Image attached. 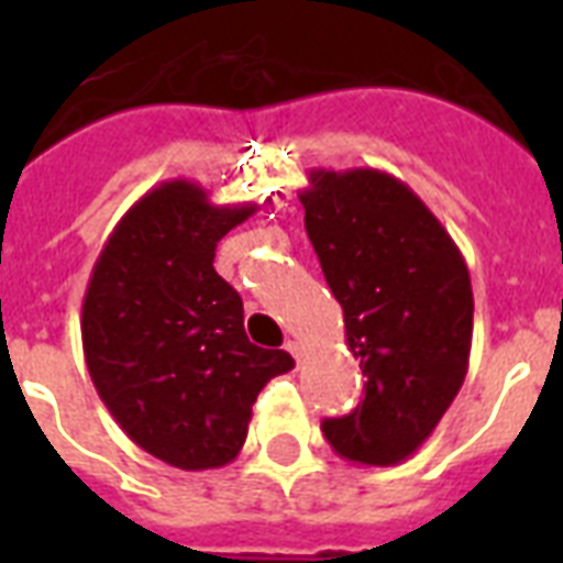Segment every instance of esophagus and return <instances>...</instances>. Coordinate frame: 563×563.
<instances>
[{
  "mask_svg": "<svg viewBox=\"0 0 563 563\" xmlns=\"http://www.w3.org/2000/svg\"><path fill=\"white\" fill-rule=\"evenodd\" d=\"M286 351L291 353V356H295V360L300 362V356H303V347H300L298 342H286Z\"/></svg>",
  "mask_w": 563,
  "mask_h": 563,
  "instance_id": "1",
  "label": "esophagus"
}]
</instances>
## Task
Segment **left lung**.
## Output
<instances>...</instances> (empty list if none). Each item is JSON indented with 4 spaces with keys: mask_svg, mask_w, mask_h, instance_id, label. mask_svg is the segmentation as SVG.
I'll return each mask as SVG.
<instances>
[{
    "mask_svg": "<svg viewBox=\"0 0 563 563\" xmlns=\"http://www.w3.org/2000/svg\"><path fill=\"white\" fill-rule=\"evenodd\" d=\"M303 224L368 376L324 438L347 462L391 467L418 453L462 388L473 289L462 251L427 203L379 169H312Z\"/></svg>",
    "mask_w": 563,
    "mask_h": 563,
    "instance_id": "obj_1",
    "label": "left lung"
}]
</instances>
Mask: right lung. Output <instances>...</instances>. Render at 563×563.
<instances>
[{"label":"right lung","mask_w":563,"mask_h":563,"mask_svg":"<svg viewBox=\"0 0 563 563\" xmlns=\"http://www.w3.org/2000/svg\"><path fill=\"white\" fill-rule=\"evenodd\" d=\"M254 212L163 180L119 219L87 283L92 385L136 446L180 471L233 462L256 394L295 368L286 351L247 342L242 298L212 268L219 239Z\"/></svg>","instance_id":"add662e5"}]
</instances>
